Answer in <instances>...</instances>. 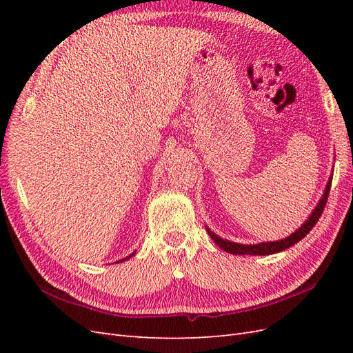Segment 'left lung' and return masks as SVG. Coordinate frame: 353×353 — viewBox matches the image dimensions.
<instances>
[{"instance_id": "obj_1", "label": "left lung", "mask_w": 353, "mask_h": 353, "mask_svg": "<svg viewBox=\"0 0 353 353\" xmlns=\"http://www.w3.org/2000/svg\"><path fill=\"white\" fill-rule=\"evenodd\" d=\"M331 179H333V176H330L327 187L324 190V194H323L321 199H319L318 205L315 206V209L312 210L311 215H309V218L302 223L301 228L296 230L293 234H290V236L283 239V240L266 241V243H258V244H240V243H234V241H230V240H223L222 237L216 236L215 232L210 231L208 227H206V231L210 236V239L215 241V244H218L222 250H225L231 254L265 256V254H272V253L283 252L288 248H292V245H294L296 243L301 241L306 236V234L314 228V225L318 222L319 216L323 215V210L325 208V203H327L328 193H330V188H331Z\"/></svg>"}]
</instances>
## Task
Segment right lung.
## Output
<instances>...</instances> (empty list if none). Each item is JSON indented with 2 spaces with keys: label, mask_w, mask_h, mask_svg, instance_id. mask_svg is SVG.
Returning a JSON list of instances; mask_svg holds the SVG:
<instances>
[{
  "label": "right lung",
  "mask_w": 353,
  "mask_h": 353,
  "mask_svg": "<svg viewBox=\"0 0 353 353\" xmlns=\"http://www.w3.org/2000/svg\"><path fill=\"white\" fill-rule=\"evenodd\" d=\"M131 256H134V253H132V254H130V256H126V258H123V259H121V261H117V262H123V261H126V259H130Z\"/></svg>",
  "instance_id": "obj_1"
}]
</instances>
